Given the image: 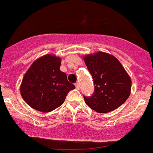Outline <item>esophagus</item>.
<instances>
[{
    "mask_svg": "<svg viewBox=\"0 0 153 153\" xmlns=\"http://www.w3.org/2000/svg\"><path fill=\"white\" fill-rule=\"evenodd\" d=\"M74 85H75V88H76L77 89H79V88H80V85H79V82H76Z\"/></svg>",
    "mask_w": 153,
    "mask_h": 153,
    "instance_id": "1",
    "label": "esophagus"
}]
</instances>
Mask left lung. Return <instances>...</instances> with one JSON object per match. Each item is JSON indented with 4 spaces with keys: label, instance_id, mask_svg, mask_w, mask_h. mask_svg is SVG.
<instances>
[{
    "label": "left lung",
    "instance_id": "obj_1",
    "mask_svg": "<svg viewBox=\"0 0 153 153\" xmlns=\"http://www.w3.org/2000/svg\"><path fill=\"white\" fill-rule=\"evenodd\" d=\"M84 60L94 84L92 96H83L85 104L99 113L121 106L130 96L131 80L120 62L102 52L85 56Z\"/></svg>",
    "mask_w": 153,
    "mask_h": 153
}]
</instances>
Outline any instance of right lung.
<instances>
[{"instance_id": "add662e5", "label": "right lung", "mask_w": 153, "mask_h": 153, "mask_svg": "<svg viewBox=\"0 0 153 153\" xmlns=\"http://www.w3.org/2000/svg\"><path fill=\"white\" fill-rule=\"evenodd\" d=\"M61 59L45 55L33 62L23 79L21 96L33 108L48 112L64 104L69 91L75 89L59 70Z\"/></svg>"}]
</instances>
